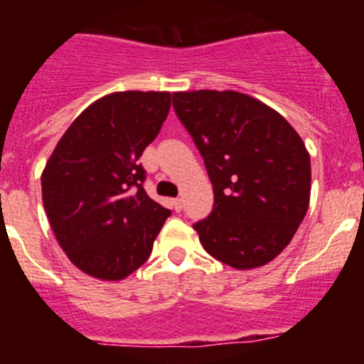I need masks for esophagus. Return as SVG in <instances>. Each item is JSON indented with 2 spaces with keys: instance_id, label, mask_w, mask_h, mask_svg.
<instances>
[{
  "instance_id": "34e87169",
  "label": "esophagus",
  "mask_w": 364,
  "mask_h": 364,
  "mask_svg": "<svg viewBox=\"0 0 364 364\" xmlns=\"http://www.w3.org/2000/svg\"><path fill=\"white\" fill-rule=\"evenodd\" d=\"M171 205H173V210L180 211V210H182V198H173Z\"/></svg>"
}]
</instances>
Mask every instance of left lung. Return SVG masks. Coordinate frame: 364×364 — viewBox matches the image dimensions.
<instances>
[{"label":"left lung","instance_id":"left-lung-1","mask_svg":"<svg viewBox=\"0 0 364 364\" xmlns=\"http://www.w3.org/2000/svg\"><path fill=\"white\" fill-rule=\"evenodd\" d=\"M173 109L213 184V210L193 224L202 246L231 268L264 266L290 244L308 211L304 142L279 112L242 92H175Z\"/></svg>","mask_w":364,"mask_h":364}]
</instances>
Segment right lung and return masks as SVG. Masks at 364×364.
<instances>
[{"label": "right lung", "instance_id": "right-lung-1", "mask_svg": "<svg viewBox=\"0 0 364 364\" xmlns=\"http://www.w3.org/2000/svg\"><path fill=\"white\" fill-rule=\"evenodd\" d=\"M169 92H112L65 131L41 175V195L58 242L74 266L120 281L149 259L171 211L144 189V149L160 133Z\"/></svg>", "mask_w": 364, "mask_h": 364}]
</instances>
